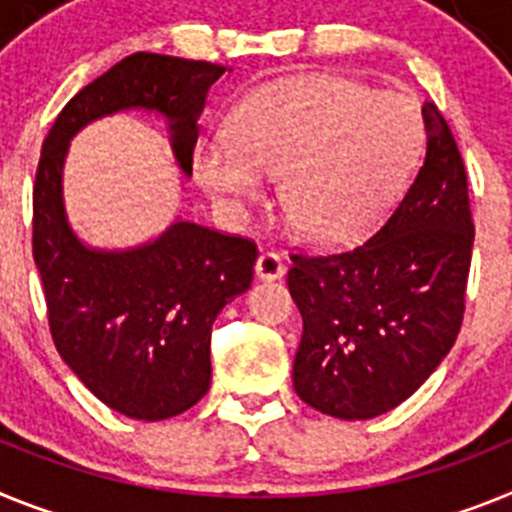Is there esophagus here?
I'll list each match as a JSON object with an SVG mask.
<instances>
[{
  "instance_id": "34e87169",
  "label": "esophagus",
  "mask_w": 512,
  "mask_h": 512,
  "mask_svg": "<svg viewBox=\"0 0 512 512\" xmlns=\"http://www.w3.org/2000/svg\"><path fill=\"white\" fill-rule=\"evenodd\" d=\"M255 273L262 281H275V278H281V275L286 273V262H283V257L278 255V252H262V255L257 257Z\"/></svg>"
}]
</instances>
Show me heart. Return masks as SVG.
<instances>
[{
	"instance_id": "b5f03b06",
	"label": "heart",
	"mask_w": 512,
	"mask_h": 512,
	"mask_svg": "<svg viewBox=\"0 0 512 512\" xmlns=\"http://www.w3.org/2000/svg\"><path fill=\"white\" fill-rule=\"evenodd\" d=\"M231 139L198 146L195 177L219 201L260 198L281 175V208L301 234L342 239L376 216L410 170L422 121L407 97L342 77L281 79L244 97Z\"/></svg>"
}]
</instances>
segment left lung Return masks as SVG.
<instances>
[{
	"label": "left lung",
	"mask_w": 512,
	"mask_h": 512,
	"mask_svg": "<svg viewBox=\"0 0 512 512\" xmlns=\"http://www.w3.org/2000/svg\"><path fill=\"white\" fill-rule=\"evenodd\" d=\"M425 162L363 242L293 252L288 291L304 319L293 389L340 420L384 415L415 394L464 322L474 221L461 151L422 105Z\"/></svg>",
	"instance_id": "left-lung-1"
}]
</instances>
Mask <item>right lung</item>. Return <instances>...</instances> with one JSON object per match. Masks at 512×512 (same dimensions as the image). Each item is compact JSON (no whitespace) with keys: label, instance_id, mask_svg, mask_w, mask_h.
<instances>
[{"label":"right lung","instance_id":"add662e5","mask_svg":"<svg viewBox=\"0 0 512 512\" xmlns=\"http://www.w3.org/2000/svg\"><path fill=\"white\" fill-rule=\"evenodd\" d=\"M226 66L131 53L64 105L43 141L33 185V260L53 345L110 410L157 422L190 410L211 386V327L252 283L257 244L175 221L126 252L84 247L61 198L69 139L102 115L157 110L182 172H193L198 115Z\"/></svg>","mask_w":512,"mask_h":512}]
</instances>
